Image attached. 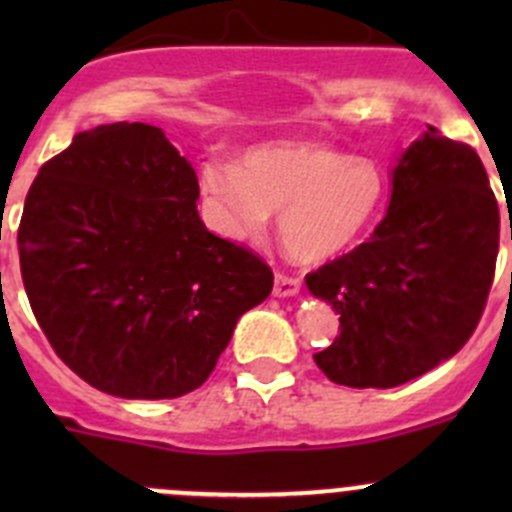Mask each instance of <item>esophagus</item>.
I'll list each match as a JSON object with an SVG mask.
<instances>
[{"label": "esophagus", "instance_id": "obj_1", "mask_svg": "<svg viewBox=\"0 0 512 512\" xmlns=\"http://www.w3.org/2000/svg\"><path fill=\"white\" fill-rule=\"evenodd\" d=\"M299 287H302V282H299L297 277L277 275L275 277V289H272V294H275V297H280V299L294 297V294L299 292Z\"/></svg>", "mask_w": 512, "mask_h": 512}]
</instances>
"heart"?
Listing matches in <instances>:
<instances>
[{
    "label": "heart",
    "instance_id": "heart-1",
    "mask_svg": "<svg viewBox=\"0 0 512 512\" xmlns=\"http://www.w3.org/2000/svg\"><path fill=\"white\" fill-rule=\"evenodd\" d=\"M200 190L230 240H255L277 210V237L297 262H324L352 247L384 203V173L369 158L319 143L250 148L237 168L208 163Z\"/></svg>",
    "mask_w": 512,
    "mask_h": 512
}]
</instances>
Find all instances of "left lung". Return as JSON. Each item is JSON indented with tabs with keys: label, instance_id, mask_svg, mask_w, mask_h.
Returning <instances> with one entry per match:
<instances>
[{
	"label": "left lung",
	"instance_id": "8db88e82",
	"mask_svg": "<svg viewBox=\"0 0 512 512\" xmlns=\"http://www.w3.org/2000/svg\"><path fill=\"white\" fill-rule=\"evenodd\" d=\"M498 240L478 153L428 126L396 158L389 210L369 242L304 277L342 329L314 354L319 369L352 389H394L451 359L483 314Z\"/></svg>",
	"mask_w": 512,
	"mask_h": 512
}]
</instances>
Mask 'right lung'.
I'll return each instance as SVG.
<instances>
[{"instance_id":"add662e5","label":"right lung","mask_w":512,"mask_h":512,"mask_svg":"<svg viewBox=\"0 0 512 512\" xmlns=\"http://www.w3.org/2000/svg\"><path fill=\"white\" fill-rule=\"evenodd\" d=\"M198 175L148 123L81 131L41 165L19 225L29 304L54 352L121 399L198 389L272 270L198 215Z\"/></svg>"}]
</instances>
